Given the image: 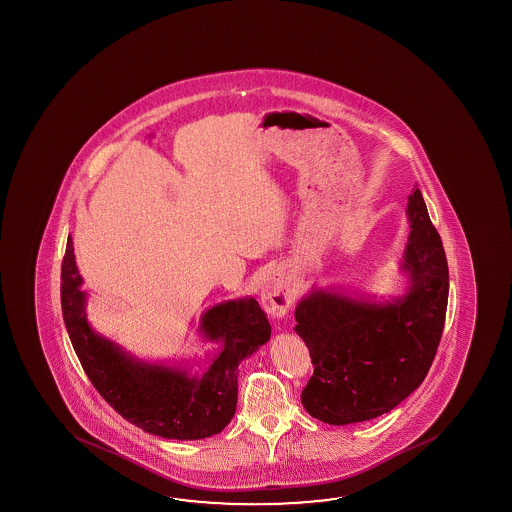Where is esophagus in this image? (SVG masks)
<instances>
[{
    "label": "esophagus",
    "instance_id": "34e87169",
    "mask_svg": "<svg viewBox=\"0 0 512 512\" xmlns=\"http://www.w3.org/2000/svg\"><path fill=\"white\" fill-rule=\"evenodd\" d=\"M294 293L282 271H273L264 280L260 289V303L266 312L275 318L285 316L293 305Z\"/></svg>",
    "mask_w": 512,
    "mask_h": 512
}]
</instances>
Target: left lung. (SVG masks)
Instances as JSON below:
<instances>
[{
  "mask_svg": "<svg viewBox=\"0 0 512 512\" xmlns=\"http://www.w3.org/2000/svg\"><path fill=\"white\" fill-rule=\"evenodd\" d=\"M409 237L400 296L377 300L341 287H312L294 310V332L314 375L302 391L312 418L350 425L378 418L421 386L436 357L448 305V262L419 189L407 203Z\"/></svg>",
  "mask_w": 512,
  "mask_h": 512,
  "instance_id": "1",
  "label": "left lung"
}]
</instances>
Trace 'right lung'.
Masks as SVG:
<instances>
[{"mask_svg": "<svg viewBox=\"0 0 512 512\" xmlns=\"http://www.w3.org/2000/svg\"><path fill=\"white\" fill-rule=\"evenodd\" d=\"M60 280L69 339L110 407L135 427L166 439H205L227 427L237 405V368L271 337L268 318L255 298L228 300L203 312L198 332L203 341L218 343L219 350L202 373H193L191 361H144L94 330L71 237Z\"/></svg>", "mask_w": 512, "mask_h": 512, "instance_id": "right-lung-1", "label": "right lung"}]
</instances>
